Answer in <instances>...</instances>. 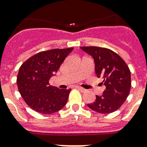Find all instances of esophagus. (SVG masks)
Here are the masks:
<instances>
[{"label": "esophagus", "mask_w": 147, "mask_h": 147, "mask_svg": "<svg viewBox=\"0 0 147 147\" xmlns=\"http://www.w3.org/2000/svg\"><path fill=\"white\" fill-rule=\"evenodd\" d=\"M76 88H78L79 90L81 92H86V89H85V88H81V87H80V86H77Z\"/></svg>", "instance_id": "obj_1"}]
</instances>
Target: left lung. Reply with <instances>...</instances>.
<instances>
[{"mask_svg": "<svg viewBox=\"0 0 147 147\" xmlns=\"http://www.w3.org/2000/svg\"><path fill=\"white\" fill-rule=\"evenodd\" d=\"M80 49L94 59V70L106 86L101 96L87 106L95 112L108 114L118 110L125 101L131 89V72L124 60L113 51L96 47Z\"/></svg>", "mask_w": 147, "mask_h": 147, "instance_id": "obj_1", "label": "left lung"}]
</instances>
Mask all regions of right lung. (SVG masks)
Masks as SVG:
<instances>
[{"label":"right lung","mask_w":147,"mask_h":147,"mask_svg":"<svg viewBox=\"0 0 147 147\" xmlns=\"http://www.w3.org/2000/svg\"><path fill=\"white\" fill-rule=\"evenodd\" d=\"M74 48L54 49L31 56L20 67L17 76L19 93L31 109L43 114H51L65 106L71 89L49 86L60 65Z\"/></svg>","instance_id":"add662e5"}]
</instances>
